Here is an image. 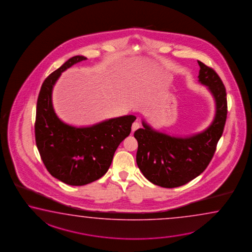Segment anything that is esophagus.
Wrapping results in <instances>:
<instances>
[{"mask_svg": "<svg viewBox=\"0 0 252 252\" xmlns=\"http://www.w3.org/2000/svg\"><path fill=\"white\" fill-rule=\"evenodd\" d=\"M139 128H140V124L138 122L133 123V125H132V132H134V131H136Z\"/></svg>", "mask_w": 252, "mask_h": 252, "instance_id": "1", "label": "esophagus"}]
</instances>
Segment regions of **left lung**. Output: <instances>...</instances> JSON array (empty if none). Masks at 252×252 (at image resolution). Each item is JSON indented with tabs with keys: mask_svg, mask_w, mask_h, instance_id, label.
Wrapping results in <instances>:
<instances>
[{
	"mask_svg": "<svg viewBox=\"0 0 252 252\" xmlns=\"http://www.w3.org/2000/svg\"><path fill=\"white\" fill-rule=\"evenodd\" d=\"M198 82L208 88L216 100V116L207 128L188 137H176L152 128L143 120L144 128L134 132L138 142L136 163L154 185L172 189L185 185L206 170L221 138L227 118L226 90L216 71L197 61Z\"/></svg>",
	"mask_w": 252,
	"mask_h": 252,
	"instance_id": "left-lung-1",
	"label": "left lung"
}]
</instances>
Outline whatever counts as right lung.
Segmentation results:
<instances>
[{"label": "right lung", "mask_w": 252, "mask_h": 252, "mask_svg": "<svg viewBox=\"0 0 252 252\" xmlns=\"http://www.w3.org/2000/svg\"><path fill=\"white\" fill-rule=\"evenodd\" d=\"M86 59L72 57L52 72L43 82L36 102L35 137L40 157L53 177L71 186L86 185L108 171L116 150L136 119L128 115L75 127L57 117L52 103L54 85L63 71Z\"/></svg>", "instance_id": "add662e5"}]
</instances>
